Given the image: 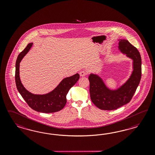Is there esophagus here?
<instances>
[{"mask_svg":"<svg viewBox=\"0 0 155 155\" xmlns=\"http://www.w3.org/2000/svg\"><path fill=\"white\" fill-rule=\"evenodd\" d=\"M87 73L84 71H81L80 72V75L81 77H84L85 75H87Z\"/></svg>","mask_w":155,"mask_h":155,"instance_id":"esophagus-1","label":"esophagus"}]
</instances>
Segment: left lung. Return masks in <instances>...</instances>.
Here are the masks:
<instances>
[{
	"label": "left lung",
	"instance_id": "left-lung-1",
	"mask_svg": "<svg viewBox=\"0 0 155 155\" xmlns=\"http://www.w3.org/2000/svg\"><path fill=\"white\" fill-rule=\"evenodd\" d=\"M118 49L133 60V71L127 81L117 89H110L98 75L89 76L90 94L93 103L103 110H113L129 103L140 83L141 59L140 53L127 40L119 39Z\"/></svg>",
	"mask_w": 155,
	"mask_h": 155
}]
</instances>
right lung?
Here are the masks:
<instances>
[{"instance_id":"obj_1","label":"right lung","mask_w":155,"mask_h":155,"mask_svg":"<svg viewBox=\"0 0 155 155\" xmlns=\"http://www.w3.org/2000/svg\"><path fill=\"white\" fill-rule=\"evenodd\" d=\"M33 43L31 42L21 52L16 62L15 82L17 89L28 106L34 110L44 113H55L64 108L66 103V94L71 87L77 83L80 75L77 73L66 77L52 91L45 94H34L28 91L22 84L19 75L20 63L24 57L29 52Z\"/></svg>"}]
</instances>
